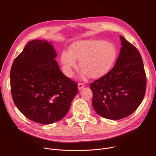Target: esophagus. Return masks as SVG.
<instances>
[{
	"mask_svg": "<svg viewBox=\"0 0 156 156\" xmlns=\"http://www.w3.org/2000/svg\"><path fill=\"white\" fill-rule=\"evenodd\" d=\"M78 89L81 90V89H82L84 87V84L83 83H79L78 84Z\"/></svg>",
	"mask_w": 156,
	"mask_h": 156,
	"instance_id": "34e87169",
	"label": "esophagus"
}]
</instances>
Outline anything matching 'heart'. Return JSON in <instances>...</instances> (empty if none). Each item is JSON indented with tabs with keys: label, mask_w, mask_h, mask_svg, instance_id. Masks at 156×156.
<instances>
[{
	"label": "heart",
	"mask_w": 156,
	"mask_h": 156,
	"mask_svg": "<svg viewBox=\"0 0 156 156\" xmlns=\"http://www.w3.org/2000/svg\"><path fill=\"white\" fill-rule=\"evenodd\" d=\"M117 57V49L112 44L102 40H85L74 43L71 51H64L61 61L66 75L71 76L73 68L76 67V59L83 69L81 76L88 75L92 78H99L107 73L112 68Z\"/></svg>",
	"instance_id": "b5f03b06"
}]
</instances>
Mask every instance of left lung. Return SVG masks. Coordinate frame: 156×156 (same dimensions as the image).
I'll use <instances>...</instances> for the list:
<instances>
[{"label": "left lung", "mask_w": 156, "mask_h": 156, "mask_svg": "<svg viewBox=\"0 0 156 156\" xmlns=\"http://www.w3.org/2000/svg\"><path fill=\"white\" fill-rule=\"evenodd\" d=\"M119 38L122 47L114 66L90 83L94 110L101 116L113 120L125 118L138 108L147 85L140 52L123 37Z\"/></svg>", "instance_id": "obj_1"}]
</instances>
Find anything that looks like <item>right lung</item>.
<instances>
[{
	"instance_id": "1",
	"label": "right lung",
	"mask_w": 156,
	"mask_h": 156,
	"mask_svg": "<svg viewBox=\"0 0 156 156\" xmlns=\"http://www.w3.org/2000/svg\"><path fill=\"white\" fill-rule=\"evenodd\" d=\"M47 40L29 42L14 59L11 69L13 101L23 115L42 125L62 119L78 93V84L66 76Z\"/></svg>"
}]
</instances>
